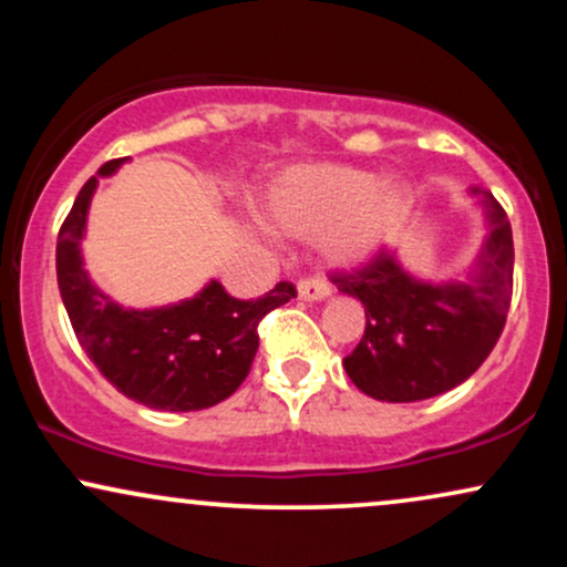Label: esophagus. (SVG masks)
<instances>
[{
    "label": "esophagus",
    "mask_w": 567,
    "mask_h": 567,
    "mask_svg": "<svg viewBox=\"0 0 567 567\" xmlns=\"http://www.w3.org/2000/svg\"><path fill=\"white\" fill-rule=\"evenodd\" d=\"M330 292H333L330 285L320 277H309L298 282V298H301V301H324Z\"/></svg>",
    "instance_id": "34e87169"
}]
</instances>
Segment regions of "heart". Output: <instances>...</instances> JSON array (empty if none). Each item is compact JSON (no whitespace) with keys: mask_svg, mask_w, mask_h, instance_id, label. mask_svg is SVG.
Returning <instances> with one entry per match:
<instances>
[{"mask_svg":"<svg viewBox=\"0 0 567 567\" xmlns=\"http://www.w3.org/2000/svg\"><path fill=\"white\" fill-rule=\"evenodd\" d=\"M413 210L400 175L375 178L347 165H298L269 186L261 216L271 229L296 239L320 237L322 258L357 266L389 245Z\"/></svg>","mask_w":567,"mask_h":567,"instance_id":"1","label":"heart"}]
</instances>
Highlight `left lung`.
Here are the masks:
<instances>
[{
    "label": "left lung",
    "instance_id": "obj_1",
    "mask_svg": "<svg viewBox=\"0 0 567 567\" xmlns=\"http://www.w3.org/2000/svg\"><path fill=\"white\" fill-rule=\"evenodd\" d=\"M487 237L466 279L424 282L381 250L338 290L365 306V336L343 360L351 383L381 402H419L464 383L487 360L512 301L514 245L504 207L483 188Z\"/></svg>",
    "mask_w": 567,
    "mask_h": 567
}]
</instances>
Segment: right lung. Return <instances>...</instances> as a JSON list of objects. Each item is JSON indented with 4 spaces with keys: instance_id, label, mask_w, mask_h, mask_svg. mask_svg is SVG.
<instances>
[{
    "instance_id": "1",
    "label": "right lung",
    "mask_w": 567,
    "mask_h": 567,
    "mask_svg": "<svg viewBox=\"0 0 567 567\" xmlns=\"http://www.w3.org/2000/svg\"><path fill=\"white\" fill-rule=\"evenodd\" d=\"M125 159L97 171L114 175ZM97 175L82 186L58 231L55 269L63 306L84 354L116 392L154 410L188 413L224 402L239 389L258 351V322L296 298L290 282L256 301H239L210 279L194 298L159 309H125L84 271L82 237Z\"/></svg>"
}]
</instances>
